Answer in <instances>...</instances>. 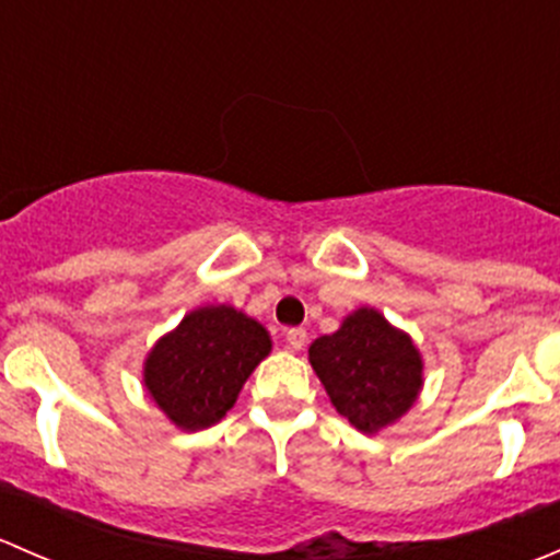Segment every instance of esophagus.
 <instances>
[{
	"label": "esophagus",
	"instance_id": "obj_1",
	"mask_svg": "<svg viewBox=\"0 0 560 560\" xmlns=\"http://www.w3.org/2000/svg\"><path fill=\"white\" fill-rule=\"evenodd\" d=\"M284 338H287V347L292 349V352H301L303 347H306V330H303V327H292V330H287L284 332Z\"/></svg>",
	"mask_w": 560,
	"mask_h": 560
}]
</instances>
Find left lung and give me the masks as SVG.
Here are the masks:
<instances>
[{
    "label": "left lung",
    "mask_w": 560,
    "mask_h": 560,
    "mask_svg": "<svg viewBox=\"0 0 560 560\" xmlns=\"http://www.w3.org/2000/svg\"><path fill=\"white\" fill-rule=\"evenodd\" d=\"M308 363L338 415L369 436L395 425L425 385L417 343L374 306L354 308L336 332L316 338Z\"/></svg>",
    "instance_id": "8db88e82"
}]
</instances>
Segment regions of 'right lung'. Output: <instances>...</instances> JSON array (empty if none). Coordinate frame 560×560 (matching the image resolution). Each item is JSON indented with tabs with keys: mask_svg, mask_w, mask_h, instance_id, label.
Returning <instances> with one entry per match:
<instances>
[{
	"mask_svg": "<svg viewBox=\"0 0 560 560\" xmlns=\"http://www.w3.org/2000/svg\"><path fill=\"white\" fill-rule=\"evenodd\" d=\"M273 349L270 332L241 308H191L143 360V387L180 431L217 425L238 400L252 371Z\"/></svg>",
	"mask_w": 560,
	"mask_h": 560,
	"instance_id": "right-lung-1",
	"label": "right lung"
}]
</instances>
